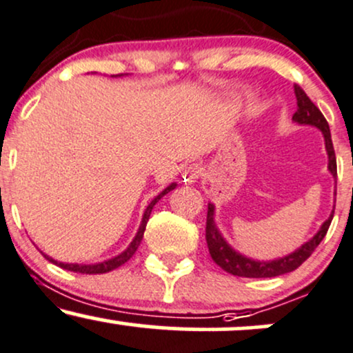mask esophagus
I'll return each mask as SVG.
<instances>
[{"instance_id": "1", "label": "esophagus", "mask_w": 353, "mask_h": 353, "mask_svg": "<svg viewBox=\"0 0 353 353\" xmlns=\"http://www.w3.org/2000/svg\"><path fill=\"white\" fill-rule=\"evenodd\" d=\"M199 177H201V165L192 164L185 169L184 182H188V184H194V182H197Z\"/></svg>"}]
</instances>
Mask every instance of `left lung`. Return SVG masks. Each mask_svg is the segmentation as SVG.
Masks as SVG:
<instances>
[{"label": "left lung", "mask_w": 353, "mask_h": 353, "mask_svg": "<svg viewBox=\"0 0 353 353\" xmlns=\"http://www.w3.org/2000/svg\"><path fill=\"white\" fill-rule=\"evenodd\" d=\"M295 98H297V111L292 116V121L302 125H314L322 131L323 139H325V149L329 154V171L332 176L337 177V159H335V151L334 144H332V136H330V128L327 119L323 117L320 109L315 106L314 103L309 99V96L305 94V91L301 86L295 84L294 86ZM334 219V210H332L330 217L327 219L322 224V228L319 229V232L315 234L310 241H307L305 244L299 247L297 250H294L292 254L285 255V257H279L275 261H254V259L245 257V255L239 254L237 250H234L225 239L222 237V234L219 232L216 222H214V204H209L208 208V222H205V241H208L209 254L212 257V261L224 269L225 272L237 275V277H249V279H264V277H277V275L292 272V270L301 267L307 259L310 257L312 252L315 250L322 239L325 237L327 230L330 228V222Z\"/></svg>", "instance_id": "obj_1"}]
</instances>
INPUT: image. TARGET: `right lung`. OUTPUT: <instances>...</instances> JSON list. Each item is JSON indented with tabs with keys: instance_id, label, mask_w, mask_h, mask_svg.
I'll list each match as a JSON object with an SVG mask.
<instances>
[{
	"instance_id": "obj_1",
	"label": "right lung",
	"mask_w": 353,
	"mask_h": 353,
	"mask_svg": "<svg viewBox=\"0 0 353 353\" xmlns=\"http://www.w3.org/2000/svg\"><path fill=\"white\" fill-rule=\"evenodd\" d=\"M176 182H172L171 185H168L163 192L159 194V196H156L154 199L151 201V204L148 205V209L144 210V216H143V221H141V225H139V230H137L136 237L132 239V242L129 244L128 249L124 250V252H121L119 255H116V257L109 259V261H104V262H99V264H64V262H58L54 261V259H51L50 255L43 254L44 257L48 259V261L52 262V264L59 265L61 269H66V270H71V272H78V274H106V272H111V270L117 269V267H121L123 264H125V262L129 261V259L134 255V252L137 250V247H139L141 241H143L144 237V230H145V225H148V221H149V216H151L152 212V208L156 205V202L161 199V197L165 196L168 192H171L172 189H176Z\"/></svg>"
}]
</instances>
